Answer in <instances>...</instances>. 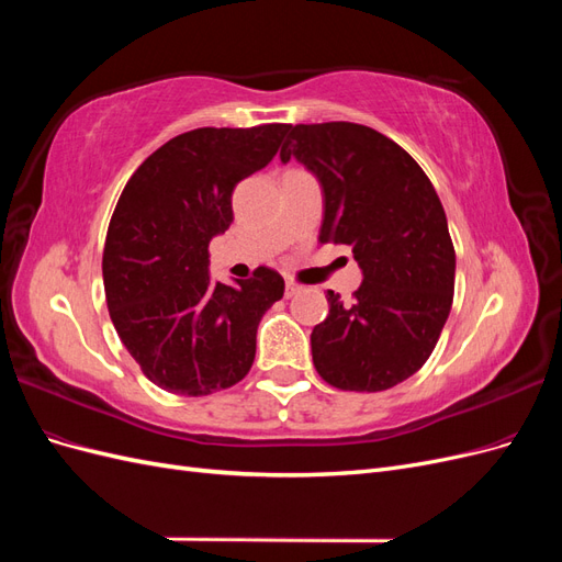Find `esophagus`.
Segmentation results:
<instances>
[{
	"mask_svg": "<svg viewBox=\"0 0 562 562\" xmlns=\"http://www.w3.org/2000/svg\"><path fill=\"white\" fill-rule=\"evenodd\" d=\"M297 293H302V285L295 281H285V297H295Z\"/></svg>",
	"mask_w": 562,
	"mask_h": 562,
	"instance_id": "1",
	"label": "esophagus"
}]
</instances>
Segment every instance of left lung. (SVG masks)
<instances>
[{"mask_svg": "<svg viewBox=\"0 0 562 562\" xmlns=\"http://www.w3.org/2000/svg\"><path fill=\"white\" fill-rule=\"evenodd\" d=\"M281 161L297 159L323 190L321 244H342L363 271L351 302L328 291L312 330L318 375L342 391H384L427 363L454 293L443 203L407 151L370 126L297 124Z\"/></svg>", "mask_w": 562, "mask_h": 562, "instance_id": "left-lung-1", "label": "left lung"}]
</instances>
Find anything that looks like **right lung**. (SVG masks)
I'll return each instance as SVG.
<instances>
[{"instance_id": "obj_1", "label": "right lung", "mask_w": 562, "mask_h": 562, "mask_svg": "<svg viewBox=\"0 0 562 562\" xmlns=\"http://www.w3.org/2000/svg\"><path fill=\"white\" fill-rule=\"evenodd\" d=\"M288 124L194 128L161 145L126 182L103 250L108 310L145 378L180 396L241 382L265 312L283 297L279 271L213 283L209 244L234 220L236 182L265 168Z\"/></svg>"}]
</instances>
